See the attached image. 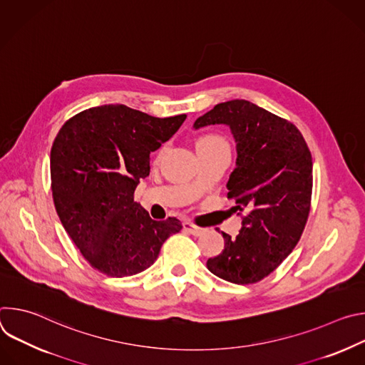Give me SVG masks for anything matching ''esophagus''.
<instances>
[{"mask_svg": "<svg viewBox=\"0 0 365 365\" xmlns=\"http://www.w3.org/2000/svg\"><path fill=\"white\" fill-rule=\"evenodd\" d=\"M183 230H185V231H187L189 234L195 235V237H199V235H202V234L205 232V230H203V228L195 227V225H192L190 222H185V224H183Z\"/></svg>", "mask_w": 365, "mask_h": 365, "instance_id": "obj_1", "label": "esophagus"}]
</instances>
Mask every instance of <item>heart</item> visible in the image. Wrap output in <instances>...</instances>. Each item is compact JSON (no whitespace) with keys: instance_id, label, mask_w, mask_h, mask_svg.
Returning a JSON list of instances; mask_svg holds the SVG:
<instances>
[{"instance_id":"1","label":"heart","mask_w":365,"mask_h":365,"mask_svg":"<svg viewBox=\"0 0 365 365\" xmlns=\"http://www.w3.org/2000/svg\"><path fill=\"white\" fill-rule=\"evenodd\" d=\"M225 144V141L218 135H206L202 137L197 143V147H210V145H221Z\"/></svg>"}]
</instances>
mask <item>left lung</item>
Here are the masks:
<instances>
[{
  "label": "left lung",
  "mask_w": 365,
  "mask_h": 365,
  "mask_svg": "<svg viewBox=\"0 0 365 365\" xmlns=\"http://www.w3.org/2000/svg\"><path fill=\"white\" fill-rule=\"evenodd\" d=\"M222 124L235 140V169L227 183L235 210L245 211L235 238L222 232L224 250L207 258L215 276L257 283L274 272L297 244L310 207L312 155L289 121L245 99L221 102L193 128Z\"/></svg>",
  "instance_id": "obj_1"
}]
</instances>
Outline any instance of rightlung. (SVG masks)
<instances>
[{
  "label": "right lung",
  "mask_w": 365,
  "mask_h": 365,
  "mask_svg": "<svg viewBox=\"0 0 365 365\" xmlns=\"http://www.w3.org/2000/svg\"><path fill=\"white\" fill-rule=\"evenodd\" d=\"M185 120V114L158 118L110 103L76 114L56 135L50 153L56 212L101 273L125 277L144 272L163 242L182 230L176 218L153 221L133 195L150 173V153Z\"/></svg>",
  "instance_id": "right-lung-1"
}]
</instances>
